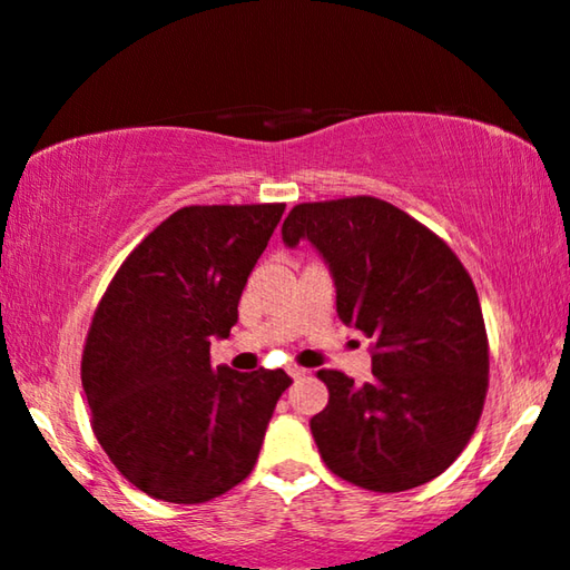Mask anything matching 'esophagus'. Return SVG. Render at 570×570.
I'll return each mask as SVG.
<instances>
[{
	"label": "esophagus",
	"mask_w": 570,
	"mask_h": 570,
	"mask_svg": "<svg viewBox=\"0 0 570 570\" xmlns=\"http://www.w3.org/2000/svg\"><path fill=\"white\" fill-rule=\"evenodd\" d=\"M286 372H288V376H294V380H299V376L307 374V368H302V366H296V364H288Z\"/></svg>",
	"instance_id": "obj_1"
}]
</instances>
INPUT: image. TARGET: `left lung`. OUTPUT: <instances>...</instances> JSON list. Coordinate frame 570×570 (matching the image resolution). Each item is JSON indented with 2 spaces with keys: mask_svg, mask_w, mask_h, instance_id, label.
Instances as JSON below:
<instances>
[{
  "mask_svg": "<svg viewBox=\"0 0 570 570\" xmlns=\"http://www.w3.org/2000/svg\"><path fill=\"white\" fill-rule=\"evenodd\" d=\"M282 235L323 253L338 317L372 338L368 382L317 372L331 397L309 429L327 470L376 493L442 475L475 434L491 366L468 268L426 224L374 196L296 204Z\"/></svg>",
  "mask_w": 570,
  "mask_h": 570,
  "instance_id": "left-lung-1",
  "label": "left lung"
}]
</instances>
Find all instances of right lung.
Segmentation results:
<instances>
[{
  "label": "right lung",
  "instance_id": "obj_1",
  "mask_svg": "<svg viewBox=\"0 0 570 570\" xmlns=\"http://www.w3.org/2000/svg\"><path fill=\"white\" fill-rule=\"evenodd\" d=\"M286 204L183 206L110 278L82 351L90 423L116 470L151 499L206 503L250 475L284 368L212 364Z\"/></svg>",
  "mask_w": 570,
  "mask_h": 570
}]
</instances>
